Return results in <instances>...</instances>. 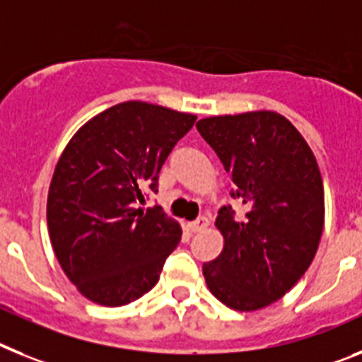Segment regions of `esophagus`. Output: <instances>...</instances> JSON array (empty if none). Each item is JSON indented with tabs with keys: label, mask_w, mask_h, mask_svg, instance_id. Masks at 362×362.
Segmentation results:
<instances>
[{
	"label": "esophagus",
	"mask_w": 362,
	"mask_h": 362,
	"mask_svg": "<svg viewBox=\"0 0 362 362\" xmlns=\"http://www.w3.org/2000/svg\"><path fill=\"white\" fill-rule=\"evenodd\" d=\"M207 226H209V220H207L206 216H199V218L194 220V222H191L189 228L193 233H197V231H202V229H206Z\"/></svg>",
	"instance_id": "34e87169"
}]
</instances>
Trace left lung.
<instances>
[{"mask_svg":"<svg viewBox=\"0 0 362 362\" xmlns=\"http://www.w3.org/2000/svg\"><path fill=\"white\" fill-rule=\"evenodd\" d=\"M246 207H220L224 250L202 266L220 303L253 312L284 297L310 268L325 226V187L312 149L273 111L211 116L197 124Z\"/></svg>","mask_w":362,"mask_h":362,"instance_id":"obj_1","label":"left lung"}]
</instances>
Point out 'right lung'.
Masks as SVG:
<instances>
[{
	"mask_svg": "<svg viewBox=\"0 0 362 362\" xmlns=\"http://www.w3.org/2000/svg\"><path fill=\"white\" fill-rule=\"evenodd\" d=\"M197 116L146 102L100 112L71 138L47 199L50 244L83 297L124 306L158 282L182 237L162 207H138Z\"/></svg>",
	"mask_w": 362,
	"mask_h": 362,
	"instance_id": "add662e5",
	"label": "right lung"
}]
</instances>
